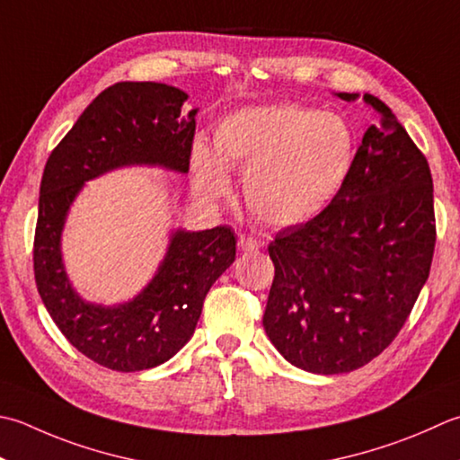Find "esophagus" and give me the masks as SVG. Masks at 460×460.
<instances>
[{
    "label": "esophagus",
    "mask_w": 460,
    "mask_h": 460,
    "mask_svg": "<svg viewBox=\"0 0 460 460\" xmlns=\"http://www.w3.org/2000/svg\"><path fill=\"white\" fill-rule=\"evenodd\" d=\"M237 245H239L241 253H251V251L257 249V241H253V239L247 237V235H239Z\"/></svg>",
    "instance_id": "esophagus-1"
}]
</instances>
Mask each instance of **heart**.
Listing matches in <instances>:
<instances>
[{
  "label": "heart",
  "mask_w": 460,
  "mask_h": 460,
  "mask_svg": "<svg viewBox=\"0 0 460 460\" xmlns=\"http://www.w3.org/2000/svg\"><path fill=\"white\" fill-rule=\"evenodd\" d=\"M357 135L343 115L279 103L229 113L191 149L193 185L203 199L231 191L227 171L243 173V197L255 219L296 227L327 209L353 171Z\"/></svg>",
  "instance_id": "1"
}]
</instances>
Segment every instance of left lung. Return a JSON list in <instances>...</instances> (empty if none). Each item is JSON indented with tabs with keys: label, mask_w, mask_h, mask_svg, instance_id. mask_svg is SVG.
Listing matches in <instances>:
<instances>
[{
	"label": "left lung",
	"mask_w": 460,
	"mask_h": 460,
	"mask_svg": "<svg viewBox=\"0 0 460 460\" xmlns=\"http://www.w3.org/2000/svg\"><path fill=\"white\" fill-rule=\"evenodd\" d=\"M357 102L358 93H335ZM343 191L319 217L277 233L263 327L287 361L341 375L393 343L427 283L435 251L429 164L379 97Z\"/></svg>",
	"instance_id": "8db88e82"
}]
</instances>
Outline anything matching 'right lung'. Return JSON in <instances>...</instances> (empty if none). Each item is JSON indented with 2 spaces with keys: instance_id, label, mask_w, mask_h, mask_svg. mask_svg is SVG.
<instances>
[{
  "instance_id": "right-lung-1",
  "label": "right lung",
  "mask_w": 460,
  "mask_h": 460,
  "mask_svg": "<svg viewBox=\"0 0 460 460\" xmlns=\"http://www.w3.org/2000/svg\"><path fill=\"white\" fill-rule=\"evenodd\" d=\"M187 97L167 84L119 81L85 107L43 169L33 245L40 296L69 343L111 371H146L179 353L193 337L211 285L235 261L237 241L225 225L171 229L149 283L115 305L81 296L63 263V229L87 181L125 167L187 173L199 111H181Z\"/></svg>"
}]
</instances>
